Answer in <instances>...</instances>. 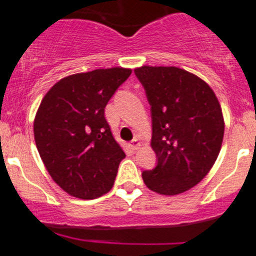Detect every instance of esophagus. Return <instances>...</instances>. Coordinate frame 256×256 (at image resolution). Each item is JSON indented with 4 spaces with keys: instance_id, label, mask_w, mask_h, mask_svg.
<instances>
[{
    "instance_id": "34e87169",
    "label": "esophagus",
    "mask_w": 256,
    "mask_h": 256,
    "mask_svg": "<svg viewBox=\"0 0 256 256\" xmlns=\"http://www.w3.org/2000/svg\"><path fill=\"white\" fill-rule=\"evenodd\" d=\"M130 143H132V144H130V146H132L133 150H138V148L140 147V138H134V140H133Z\"/></svg>"
}]
</instances>
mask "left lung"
<instances>
[{"instance_id":"8db88e82","label":"left lung","mask_w":256,"mask_h":256,"mask_svg":"<svg viewBox=\"0 0 256 256\" xmlns=\"http://www.w3.org/2000/svg\"><path fill=\"white\" fill-rule=\"evenodd\" d=\"M152 113L150 147L158 157L142 174L146 186L166 196L188 191L212 168L222 144L225 122L210 85L176 66L134 69Z\"/></svg>"}]
</instances>
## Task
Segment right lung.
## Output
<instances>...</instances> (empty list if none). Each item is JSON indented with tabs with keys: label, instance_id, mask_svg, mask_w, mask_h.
Listing matches in <instances>:
<instances>
[{
	"label": "right lung",
	"instance_id": "right-lung-1",
	"mask_svg": "<svg viewBox=\"0 0 256 256\" xmlns=\"http://www.w3.org/2000/svg\"><path fill=\"white\" fill-rule=\"evenodd\" d=\"M132 69L109 68L60 79L34 120L38 154L51 178L70 196L92 200L109 192L126 157L104 109Z\"/></svg>",
	"mask_w": 256,
	"mask_h": 256
}]
</instances>
